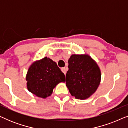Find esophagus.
Returning a JSON list of instances; mask_svg holds the SVG:
<instances>
[{
	"label": "esophagus",
	"mask_w": 128,
	"mask_h": 128,
	"mask_svg": "<svg viewBox=\"0 0 128 128\" xmlns=\"http://www.w3.org/2000/svg\"><path fill=\"white\" fill-rule=\"evenodd\" d=\"M61 70H62V71L64 72V74H66V72H67L68 69L67 67H64V68H62V69H61Z\"/></svg>",
	"instance_id": "obj_1"
}]
</instances>
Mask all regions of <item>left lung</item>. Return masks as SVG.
Here are the masks:
<instances>
[{
    "instance_id": "obj_1",
    "label": "left lung",
    "mask_w": 128,
    "mask_h": 128,
    "mask_svg": "<svg viewBox=\"0 0 128 128\" xmlns=\"http://www.w3.org/2000/svg\"><path fill=\"white\" fill-rule=\"evenodd\" d=\"M68 63L66 84L70 93L76 99L88 98L100 83L101 74L98 66L86 54L72 55Z\"/></svg>"
}]
</instances>
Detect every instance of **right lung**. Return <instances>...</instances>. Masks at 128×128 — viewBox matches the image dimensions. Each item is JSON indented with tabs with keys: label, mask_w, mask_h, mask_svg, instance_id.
I'll list each match as a JSON object with an SVG mask.
<instances>
[{
	"label": "right lung",
	"mask_w": 128,
	"mask_h": 128,
	"mask_svg": "<svg viewBox=\"0 0 128 128\" xmlns=\"http://www.w3.org/2000/svg\"><path fill=\"white\" fill-rule=\"evenodd\" d=\"M26 80L29 92L38 97L45 98L51 95L58 84L64 82L65 76L56 63L45 57L30 66Z\"/></svg>",
	"instance_id": "right-lung-1"
}]
</instances>
